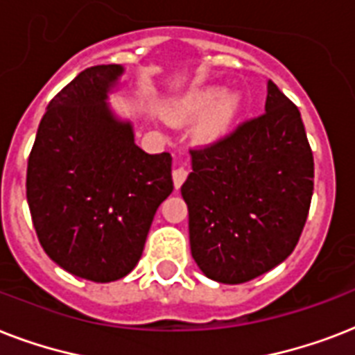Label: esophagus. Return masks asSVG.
Returning <instances> with one entry per match:
<instances>
[{"instance_id":"obj_1","label":"esophagus","mask_w":355,"mask_h":355,"mask_svg":"<svg viewBox=\"0 0 355 355\" xmlns=\"http://www.w3.org/2000/svg\"><path fill=\"white\" fill-rule=\"evenodd\" d=\"M188 169L184 166H178L175 171H173V182H175V188H180L184 184V180L188 178Z\"/></svg>"}]
</instances>
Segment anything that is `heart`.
<instances>
[{
  "label": "heart",
  "instance_id": "obj_1",
  "mask_svg": "<svg viewBox=\"0 0 355 355\" xmlns=\"http://www.w3.org/2000/svg\"><path fill=\"white\" fill-rule=\"evenodd\" d=\"M241 107L243 99L239 94H225L221 86H205L175 99L167 114L175 121H189L205 114L199 125V134L206 139H214L232 127Z\"/></svg>",
  "mask_w": 355,
  "mask_h": 355
}]
</instances>
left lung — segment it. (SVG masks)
I'll list each match as a JSON object with an SVG mask.
<instances>
[{"label": "left lung", "instance_id": "obj_1", "mask_svg": "<svg viewBox=\"0 0 355 355\" xmlns=\"http://www.w3.org/2000/svg\"><path fill=\"white\" fill-rule=\"evenodd\" d=\"M182 197L191 256L208 278L243 284L295 250L313 195V153L295 103L267 83L265 112L191 149Z\"/></svg>", "mask_w": 355, "mask_h": 355}]
</instances>
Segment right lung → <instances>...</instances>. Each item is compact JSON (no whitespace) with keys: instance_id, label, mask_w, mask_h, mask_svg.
<instances>
[{"instance_id":"add662e5","label":"right lung","mask_w":355,"mask_h":355,"mask_svg":"<svg viewBox=\"0 0 355 355\" xmlns=\"http://www.w3.org/2000/svg\"><path fill=\"white\" fill-rule=\"evenodd\" d=\"M123 68L80 71L47 105L27 162V202L46 254L92 282L127 276L144 252L158 206L173 191L171 155L134 144L108 90Z\"/></svg>"}]
</instances>
